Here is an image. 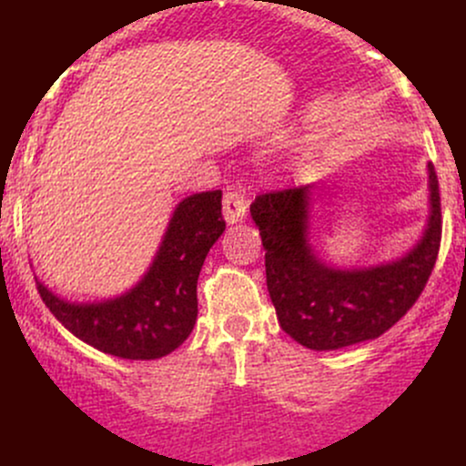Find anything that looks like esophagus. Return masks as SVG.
I'll return each instance as SVG.
<instances>
[{"instance_id":"esophagus-1","label":"esophagus","mask_w":466,"mask_h":466,"mask_svg":"<svg viewBox=\"0 0 466 466\" xmlns=\"http://www.w3.org/2000/svg\"><path fill=\"white\" fill-rule=\"evenodd\" d=\"M248 215V199L238 188H228L223 195V217L228 223L243 221Z\"/></svg>"}]
</instances>
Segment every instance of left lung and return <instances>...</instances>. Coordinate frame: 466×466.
<instances>
[{
    "mask_svg": "<svg viewBox=\"0 0 466 466\" xmlns=\"http://www.w3.org/2000/svg\"><path fill=\"white\" fill-rule=\"evenodd\" d=\"M430 173V218L422 238L392 263L335 269L309 245V190L285 188L256 197L249 212L260 229L265 271L278 322L298 344L337 350L374 339L410 311L430 280L441 249V190Z\"/></svg>",
    "mask_w": 466,
    "mask_h": 466,
    "instance_id": "left-lung-1",
    "label": "left lung"
}]
</instances>
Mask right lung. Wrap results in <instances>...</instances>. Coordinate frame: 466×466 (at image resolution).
Segmentation results:
<instances>
[{"label":"right lung","instance_id":"add662e5","mask_svg":"<svg viewBox=\"0 0 466 466\" xmlns=\"http://www.w3.org/2000/svg\"><path fill=\"white\" fill-rule=\"evenodd\" d=\"M226 229L221 190L197 192L175 208L153 265L122 296L78 304L36 280L41 300L72 335L120 360H159L179 349L197 322V280Z\"/></svg>","mask_w":466,"mask_h":466}]
</instances>
